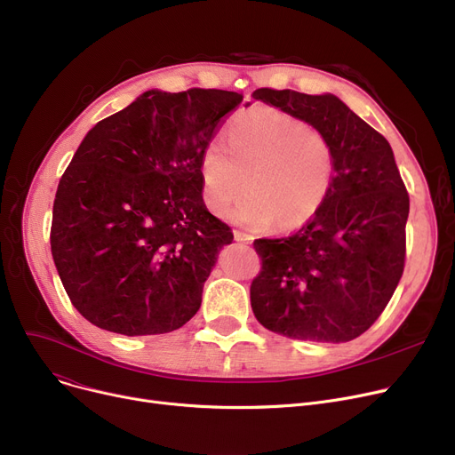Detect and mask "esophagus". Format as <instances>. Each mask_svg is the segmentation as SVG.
<instances>
[{
    "instance_id": "1",
    "label": "esophagus",
    "mask_w": 455,
    "mask_h": 455,
    "mask_svg": "<svg viewBox=\"0 0 455 455\" xmlns=\"http://www.w3.org/2000/svg\"><path fill=\"white\" fill-rule=\"evenodd\" d=\"M234 240H235V242H240V243H247V245H251V243L254 242V237H252L251 234H247V232L234 230Z\"/></svg>"
}]
</instances>
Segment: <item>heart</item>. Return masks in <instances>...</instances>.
<instances>
[{
    "label": "heart",
    "mask_w": 455,
    "mask_h": 455,
    "mask_svg": "<svg viewBox=\"0 0 455 455\" xmlns=\"http://www.w3.org/2000/svg\"><path fill=\"white\" fill-rule=\"evenodd\" d=\"M330 140L297 117L271 107L237 114L227 146L210 141L201 158L206 206L223 215L245 191L228 220L251 228L293 230L323 208L333 180Z\"/></svg>",
    "instance_id": "obj_1"
}]
</instances>
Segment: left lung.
<instances>
[{"label": "left lung", "mask_w": 455, "mask_h": 455, "mask_svg": "<svg viewBox=\"0 0 455 455\" xmlns=\"http://www.w3.org/2000/svg\"><path fill=\"white\" fill-rule=\"evenodd\" d=\"M252 98L312 125L336 153L314 218L288 237L254 242L252 312L285 338L352 341L384 312L403 271L410 197L393 149L333 93L258 88Z\"/></svg>", "instance_id": "left-lung-1"}]
</instances>
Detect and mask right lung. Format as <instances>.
Instances as JSON below:
<instances>
[{"label": "right lung", "mask_w": 455, "mask_h": 455, "mask_svg": "<svg viewBox=\"0 0 455 455\" xmlns=\"http://www.w3.org/2000/svg\"><path fill=\"white\" fill-rule=\"evenodd\" d=\"M242 101L227 90H148L88 131L52 223L59 276L86 321L134 338L173 331L199 312L234 240L203 201L201 158Z\"/></svg>", "instance_id": "add662e5"}]
</instances>
